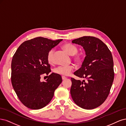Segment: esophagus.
Masks as SVG:
<instances>
[{
  "mask_svg": "<svg viewBox=\"0 0 126 126\" xmlns=\"http://www.w3.org/2000/svg\"><path fill=\"white\" fill-rule=\"evenodd\" d=\"M62 79L63 80H65V79H66V77L64 76H62Z\"/></svg>",
  "mask_w": 126,
  "mask_h": 126,
  "instance_id": "obj_1",
  "label": "esophagus"
}]
</instances>
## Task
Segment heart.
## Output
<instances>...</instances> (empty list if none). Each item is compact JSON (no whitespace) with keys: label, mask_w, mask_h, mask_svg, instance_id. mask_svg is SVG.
<instances>
[{"label":"heart","mask_w":126,"mask_h":126,"mask_svg":"<svg viewBox=\"0 0 126 126\" xmlns=\"http://www.w3.org/2000/svg\"><path fill=\"white\" fill-rule=\"evenodd\" d=\"M63 47L68 54L74 55V59L77 63H80L83 61V56L82 54H76L78 52V48L75 46L71 43H66L64 44ZM54 52V50L53 48H51L47 53V60L48 62L50 64L53 63V56ZM74 69V66L73 65L59 66L54 68V72L57 74L68 76L71 74Z\"/></svg>","instance_id":"obj_1"}]
</instances>
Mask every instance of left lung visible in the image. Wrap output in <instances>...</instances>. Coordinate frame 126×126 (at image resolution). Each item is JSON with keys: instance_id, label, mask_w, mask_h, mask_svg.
I'll return each mask as SVG.
<instances>
[{"instance_id": "1", "label": "left lung", "mask_w": 126, "mask_h": 126, "mask_svg": "<svg viewBox=\"0 0 126 126\" xmlns=\"http://www.w3.org/2000/svg\"><path fill=\"white\" fill-rule=\"evenodd\" d=\"M82 46L86 56L82 66L74 73L81 82L71 78V95L74 103L85 109L98 107L106 100L114 79L112 54L97 38L84 36L72 41Z\"/></svg>"}]
</instances>
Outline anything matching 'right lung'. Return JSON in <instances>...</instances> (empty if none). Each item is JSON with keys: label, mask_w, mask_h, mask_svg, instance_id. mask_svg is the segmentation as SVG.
Here are the masks:
<instances>
[{"label": "right lung", "mask_w": 126, "mask_h": 126, "mask_svg": "<svg viewBox=\"0 0 126 126\" xmlns=\"http://www.w3.org/2000/svg\"><path fill=\"white\" fill-rule=\"evenodd\" d=\"M62 41L37 37L20 45L11 61V80L20 101L31 109L43 108L50 102L54 91L62 83L60 75L52 73L46 82L40 81L41 75H48L51 66L47 53Z\"/></svg>", "instance_id": "right-lung-1"}]
</instances>
